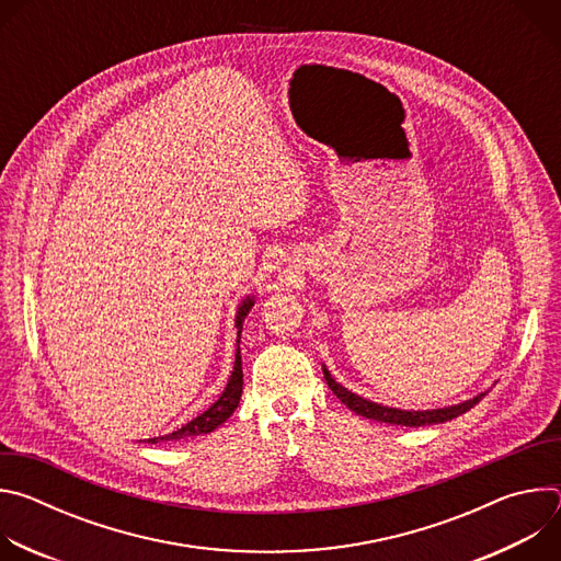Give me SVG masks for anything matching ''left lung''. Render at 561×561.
Returning <instances> with one entry per match:
<instances>
[{"label":"left lung","instance_id":"obj_1","mask_svg":"<svg viewBox=\"0 0 561 561\" xmlns=\"http://www.w3.org/2000/svg\"><path fill=\"white\" fill-rule=\"evenodd\" d=\"M324 377L327 383L331 386V390L342 399V402L357 415L373 420V422H383V424H397V426H431V424H444L450 422L459 415H463L466 411H470L474 404L482 402L486 397V392H479L477 397L468 399V402H461L457 407H448V409H435V411H399V409H388L375 402H368V399L346 390L342 383H337L331 373L324 368Z\"/></svg>","mask_w":561,"mask_h":561}]
</instances>
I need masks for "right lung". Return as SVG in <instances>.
<instances>
[{
  "mask_svg": "<svg viewBox=\"0 0 561 561\" xmlns=\"http://www.w3.org/2000/svg\"><path fill=\"white\" fill-rule=\"evenodd\" d=\"M255 299L253 297H247L242 301V306H239L237 310V317H234V329H237V344H239V335H242V329H244V319L247 314L251 312ZM242 386H244V373H242V355H239V348H237V355H234V366H232V375L224 388V392L219 394L217 402L204 411L202 415H197L195 420H191L188 424H184L182 428L173 431L171 435H164V437H152L148 439V444H157V442H178V439H188V437H195V435H204V433H210L215 431L217 426H221L232 413L234 409L239 407V399H242Z\"/></svg>",
  "mask_w": 561,
  "mask_h": 561,
  "instance_id": "obj_1",
  "label": "right lung"
}]
</instances>
